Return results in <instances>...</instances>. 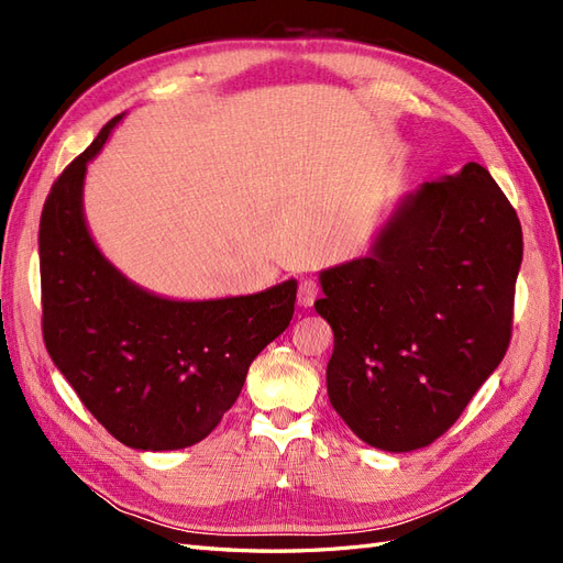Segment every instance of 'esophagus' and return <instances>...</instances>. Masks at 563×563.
Segmentation results:
<instances>
[{
    "mask_svg": "<svg viewBox=\"0 0 563 563\" xmlns=\"http://www.w3.org/2000/svg\"><path fill=\"white\" fill-rule=\"evenodd\" d=\"M317 298H319V284L314 279H302L298 286V302L302 308H312Z\"/></svg>",
    "mask_w": 563,
    "mask_h": 563,
    "instance_id": "34e87169",
    "label": "esophagus"
}]
</instances>
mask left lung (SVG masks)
Listing matches in <instances>:
<instances>
[{
    "instance_id": "obj_1",
    "label": "left lung",
    "mask_w": 563,
    "mask_h": 563,
    "mask_svg": "<svg viewBox=\"0 0 563 563\" xmlns=\"http://www.w3.org/2000/svg\"><path fill=\"white\" fill-rule=\"evenodd\" d=\"M523 255L517 211L482 164L406 195L366 258L323 269L335 413L366 444H432L498 368Z\"/></svg>"
}]
</instances>
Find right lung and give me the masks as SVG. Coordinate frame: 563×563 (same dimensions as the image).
I'll return each instance as SVG.
<instances>
[{"label": "right lung", "mask_w": 563, "mask_h": 563, "mask_svg": "<svg viewBox=\"0 0 563 563\" xmlns=\"http://www.w3.org/2000/svg\"><path fill=\"white\" fill-rule=\"evenodd\" d=\"M119 119L65 166L44 201L42 333L65 380L114 439L176 451L209 437L230 411L251 362L291 321L298 284L187 302L147 294L117 272L84 223L81 187Z\"/></svg>", "instance_id": "right-lung-1"}]
</instances>
